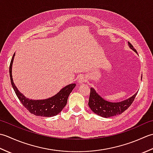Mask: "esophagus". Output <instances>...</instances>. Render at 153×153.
<instances>
[{
  "instance_id": "34e87169",
  "label": "esophagus",
  "mask_w": 153,
  "mask_h": 153,
  "mask_svg": "<svg viewBox=\"0 0 153 153\" xmlns=\"http://www.w3.org/2000/svg\"><path fill=\"white\" fill-rule=\"evenodd\" d=\"M86 81V79H85V77H84V76H81V77H79V79H78V83H79V84H81V83H84Z\"/></svg>"
}]
</instances>
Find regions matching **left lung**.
I'll list each match as a JSON object with an SVG mask.
<instances>
[{
  "instance_id": "8db88e82",
  "label": "left lung",
  "mask_w": 153,
  "mask_h": 153,
  "mask_svg": "<svg viewBox=\"0 0 153 153\" xmlns=\"http://www.w3.org/2000/svg\"><path fill=\"white\" fill-rule=\"evenodd\" d=\"M128 45L129 47L131 49L137 53V51L135 49L129 42H128ZM90 90V96L88 103L89 108L94 113L103 117V118H110V117L121 114L131 106L137 93H136L132 97L123 100V101L112 102L102 99L93 87H91Z\"/></svg>"
}]
</instances>
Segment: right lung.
Masks as SVG:
<instances>
[{
  "mask_svg": "<svg viewBox=\"0 0 153 153\" xmlns=\"http://www.w3.org/2000/svg\"><path fill=\"white\" fill-rule=\"evenodd\" d=\"M14 56L15 53L13 55L10 64V77L11 84L13 89H14L16 95H17L19 101L22 102L25 108H27L29 112L35 116L51 117L58 114L62 110L64 107L66 105L68 97L74 87H76V84H69V85L63 87L56 95L47 99L32 100L26 98L22 93L19 91L13 82L12 66Z\"/></svg>",
  "mask_w": 153,
  "mask_h": 153,
  "instance_id": "obj_1",
  "label": "right lung"
}]
</instances>
